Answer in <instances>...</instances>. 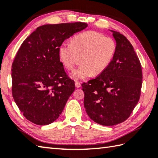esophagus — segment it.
Instances as JSON below:
<instances>
[{
    "label": "esophagus",
    "mask_w": 158,
    "mask_h": 158,
    "mask_svg": "<svg viewBox=\"0 0 158 158\" xmlns=\"http://www.w3.org/2000/svg\"><path fill=\"white\" fill-rule=\"evenodd\" d=\"M75 87L77 88H79L81 87V83H80V82L75 81Z\"/></svg>",
    "instance_id": "34e87169"
}]
</instances>
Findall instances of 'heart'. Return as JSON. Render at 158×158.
I'll use <instances>...</instances> for the list:
<instances>
[{
  "label": "heart",
  "mask_w": 158,
  "mask_h": 158,
  "mask_svg": "<svg viewBox=\"0 0 158 158\" xmlns=\"http://www.w3.org/2000/svg\"><path fill=\"white\" fill-rule=\"evenodd\" d=\"M116 51V43L114 39L88 31L73 38L70 44H61L59 54L64 66L69 70L81 62V66L70 75L74 80H81L103 73L112 62Z\"/></svg>",
  "instance_id": "obj_1"
}]
</instances>
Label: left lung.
<instances>
[{"label": "left lung", "mask_w": 158, "mask_h": 158, "mask_svg": "<svg viewBox=\"0 0 158 158\" xmlns=\"http://www.w3.org/2000/svg\"><path fill=\"white\" fill-rule=\"evenodd\" d=\"M111 31L116 42L112 62L101 75L82 84L86 113L104 126L129 118L140 99L143 83L141 64L133 46L119 32Z\"/></svg>", "instance_id": "obj_1"}]
</instances>
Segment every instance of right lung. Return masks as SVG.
<instances>
[{"label":"right lung","instance_id":"add662e5","mask_svg":"<svg viewBox=\"0 0 158 158\" xmlns=\"http://www.w3.org/2000/svg\"><path fill=\"white\" fill-rule=\"evenodd\" d=\"M88 27L85 23L44 24L23 42L11 66L12 95L23 116L38 125L58 118L75 89L60 61L64 40Z\"/></svg>","mask_w":158,"mask_h":158}]
</instances>
